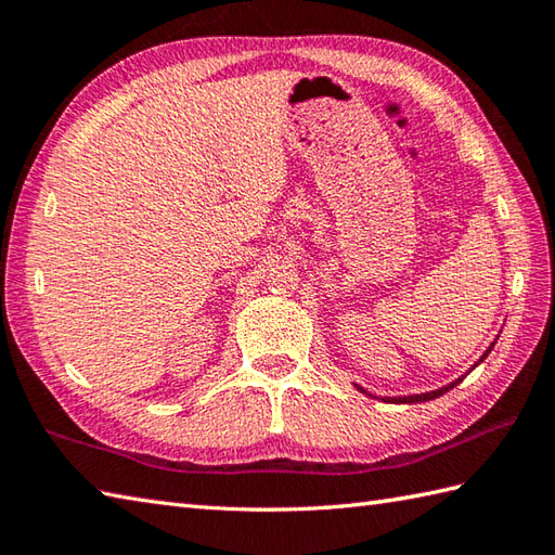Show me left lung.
<instances>
[{
    "mask_svg": "<svg viewBox=\"0 0 555 555\" xmlns=\"http://www.w3.org/2000/svg\"><path fill=\"white\" fill-rule=\"evenodd\" d=\"M493 348V346H491ZM491 348L485 352V358L489 356V352H491ZM485 358H481V360H485ZM479 360V362H481ZM460 382H463V376H460V379H455L453 384H448V386H443V388H439V391H429V393H417V396H403V398H386V400H391V403H424V400H434V398H439V396H443L446 391H451V388L453 386H457ZM360 388V386H358ZM360 391H362V388H360Z\"/></svg>",
    "mask_w": 555,
    "mask_h": 555,
    "instance_id": "left-lung-1",
    "label": "left lung"
}]
</instances>
